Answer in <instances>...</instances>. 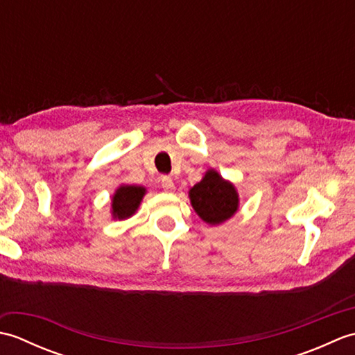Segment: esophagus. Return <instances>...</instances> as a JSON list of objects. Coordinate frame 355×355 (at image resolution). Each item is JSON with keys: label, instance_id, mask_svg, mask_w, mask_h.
<instances>
[{"label": "esophagus", "instance_id": "esophagus-1", "mask_svg": "<svg viewBox=\"0 0 355 355\" xmlns=\"http://www.w3.org/2000/svg\"><path fill=\"white\" fill-rule=\"evenodd\" d=\"M160 182H162V187H163L164 191L171 192V191L175 189V186H173V182H172V178H171V177H168V175H163Z\"/></svg>", "mask_w": 355, "mask_h": 355}]
</instances>
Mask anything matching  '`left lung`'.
<instances>
[{
    "label": "left lung",
    "instance_id": "1",
    "mask_svg": "<svg viewBox=\"0 0 355 355\" xmlns=\"http://www.w3.org/2000/svg\"><path fill=\"white\" fill-rule=\"evenodd\" d=\"M189 197L195 212L209 224H220L229 220L238 210L235 187L229 182H224L215 171H209L205 178L192 187Z\"/></svg>",
    "mask_w": 355,
    "mask_h": 355
}]
</instances>
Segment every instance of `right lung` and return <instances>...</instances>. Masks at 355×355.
I'll list each match as a JSON object with an SVG mask.
<instances>
[{"mask_svg": "<svg viewBox=\"0 0 355 355\" xmlns=\"http://www.w3.org/2000/svg\"><path fill=\"white\" fill-rule=\"evenodd\" d=\"M143 195H145V187L120 186L112 197V215L119 220L131 216L137 210Z\"/></svg>", "mask_w": 355, "mask_h": 355, "instance_id": "obj_1", "label": "right lung"}]
</instances>
